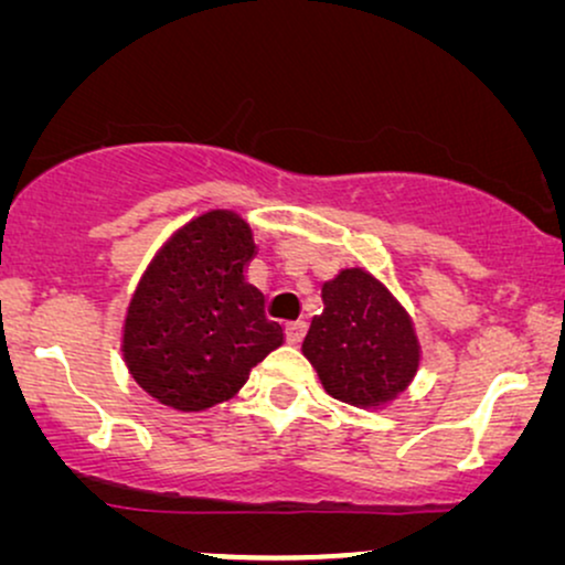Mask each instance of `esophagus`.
Masks as SVG:
<instances>
[{
  "label": "esophagus",
  "instance_id": "obj_1",
  "mask_svg": "<svg viewBox=\"0 0 565 565\" xmlns=\"http://www.w3.org/2000/svg\"><path fill=\"white\" fill-rule=\"evenodd\" d=\"M306 335V322H288L285 324V340H288L290 345L301 343Z\"/></svg>",
  "mask_w": 565,
  "mask_h": 565
}]
</instances>
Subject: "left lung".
<instances>
[{"label":"left lung","mask_w":565,"mask_h":565,"mask_svg":"<svg viewBox=\"0 0 565 565\" xmlns=\"http://www.w3.org/2000/svg\"><path fill=\"white\" fill-rule=\"evenodd\" d=\"M322 301L303 353L327 393L353 406H377L406 390L419 366V343L393 296L364 269H345L324 282Z\"/></svg>","instance_id":"left-lung-1"}]
</instances>
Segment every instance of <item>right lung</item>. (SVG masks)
Instances as JSON below:
<instances>
[{
	"label": "right lung",
	"mask_w": 565,
	"mask_h": 565,
	"mask_svg": "<svg viewBox=\"0 0 565 565\" xmlns=\"http://www.w3.org/2000/svg\"><path fill=\"white\" fill-rule=\"evenodd\" d=\"M256 246L233 212L178 230L138 285L125 319V361L164 406L204 411L233 398L250 369L282 345V324L246 280Z\"/></svg>",
	"instance_id": "1"
}]
</instances>
